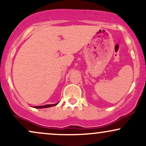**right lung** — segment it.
Here are the masks:
<instances>
[{
  "label": "right lung",
  "instance_id": "right-lung-1",
  "mask_svg": "<svg viewBox=\"0 0 146 146\" xmlns=\"http://www.w3.org/2000/svg\"><path fill=\"white\" fill-rule=\"evenodd\" d=\"M58 103L56 104H53V105H43V106H35V107H33L34 108H36V109H41V108H48V107H54V106H56Z\"/></svg>",
  "mask_w": 146,
  "mask_h": 146
}]
</instances>
